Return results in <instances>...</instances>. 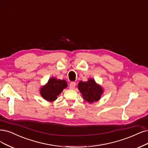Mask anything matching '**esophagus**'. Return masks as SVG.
<instances>
[{
    "instance_id": "obj_1",
    "label": "esophagus",
    "mask_w": 148,
    "mask_h": 148,
    "mask_svg": "<svg viewBox=\"0 0 148 148\" xmlns=\"http://www.w3.org/2000/svg\"><path fill=\"white\" fill-rule=\"evenodd\" d=\"M75 85H76V84L75 82H71L70 84H69V88L71 89V90L74 89Z\"/></svg>"
}]
</instances>
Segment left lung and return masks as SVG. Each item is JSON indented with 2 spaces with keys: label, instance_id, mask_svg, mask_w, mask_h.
<instances>
[{
  "label": "left lung",
  "instance_id": "8db88e82",
  "mask_svg": "<svg viewBox=\"0 0 148 148\" xmlns=\"http://www.w3.org/2000/svg\"><path fill=\"white\" fill-rule=\"evenodd\" d=\"M78 89L84 99L90 103L99 101L103 93V89L102 86L97 84L92 78L89 79L86 82H79Z\"/></svg>",
  "mask_w": 148,
  "mask_h": 148
}]
</instances>
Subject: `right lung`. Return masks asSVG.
Returning a JSON list of instances; mask_svg holds the SVG:
<instances>
[{
	"instance_id": "1",
	"label": "right lung",
	"mask_w": 148,
	"mask_h": 148,
	"mask_svg": "<svg viewBox=\"0 0 148 148\" xmlns=\"http://www.w3.org/2000/svg\"><path fill=\"white\" fill-rule=\"evenodd\" d=\"M67 86V82L65 80L51 77L49 79L45 85L41 87L40 93L44 99L52 102L57 99V96L61 94L63 89Z\"/></svg>"
}]
</instances>
